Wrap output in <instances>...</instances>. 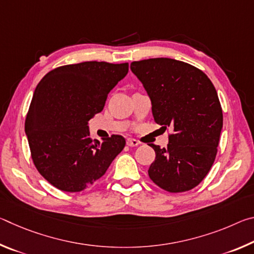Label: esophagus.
I'll use <instances>...</instances> for the list:
<instances>
[{
	"mask_svg": "<svg viewBox=\"0 0 254 254\" xmlns=\"http://www.w3.org/2000/svg\"><path fill=\"white\" fill-rule=\"evenodd\" d=\"M127 144L128 147H136V145H139L140 142L135 139H127Z\"/></svg>",
	"mask_w": 254,
	"mask_h": 254,
	"instance_id": "34e87169",
	"label": "esophagus"
}]
</instances>
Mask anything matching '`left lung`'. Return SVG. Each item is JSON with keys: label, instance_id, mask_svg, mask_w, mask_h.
Instances as JSON below:
<instances>
[{"label": "left lung", "instance_id": "8db88e82", "mask_svg": "<svg viewBox=\"0 0 254 254\" xmlns=\"http://www.w3.org/2000/svg\"><path fill=\"white\" fill-rule=\"evenodd\" d=\"M151 100L156 123L170 127L167 149L150 144L156 159L148 170L169 192L190 190L212 168L223 127L216 89L205 72L187 63L151 58L131 64Z\"/></svg>", "mask_w": 254, "mask_h": 254}]
</instances>
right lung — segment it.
Here are the masks:
<instances>
[{"instance_id":"right-lung-1","label":"right lung","mask_w":254,"mask_h":254,"mask_svg":"<svg viewBox=\"0 0 254 254\" xmlns=\"http://www.w3.org/2000/svg\"><path fill=\"white\" fill-rule=\"evenodd\" d=\"M127 71V63L85 62L55 68L38 84L25 134L37 170L56 188L78 192L93 186L126 147L119 134L93 140L88 121Z\"/></svg>"}]
</instances>
